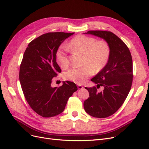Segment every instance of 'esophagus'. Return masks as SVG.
I'll return each instance as SVG.
<instances>
[{
    "mask_svg": "<svg viewBox=\"0 0 149 149\" xmlns=\"http://www.w3.org/2000/svg\"><path fill=\"white\" fill-rule=\"evenodd\" d=\"M83 88H84V87L82 85H81V84H78V88L79 89H82Z\"/></svg>",
    "mask_w": 149,
    "mask_h": 149,
    "instance_id": "esophagus-1",
    "label": "esophagus"
}]
</instances>
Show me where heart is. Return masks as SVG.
Returning a JSON list of instances; mask_svg holds the SVG:
<instances>
[{
  "label": "heart",
  "instance_id": "1",
  "mask_svg": "<svg viewBox=\"0 0 149 149\" xmlns=\"http://www.w3.org/2000/svg\"><path fill=\"white\" fill-rule=\"evenodd\" d=\"M67 48L74 52L83 55L82 64L80 68H73L65 73L66 79L76 83L82 84L94 72H99L107 65L109 59L111 49L105 40H98L93 37L79 35L72 39L67 45ZM57 63L62 68L69 65L66 55V49L61 47L56 53Z\"/></svg>",
  "mask_w": 149,
  "mask_h": 149
}]
</instances>
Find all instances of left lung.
Wrapping results in <instances>:
<instances>
[{
    "mask_svg": "<svg viewBox=\"0 0 149 149\" xmlns=\"http://www.w3.org/2000/svg\"><path fill=\"white\" fill-rule=\"evenodd\" d=\"M84 33L104 40L111 49L107 65L91 79L97 84V88L103 86V91L98 92L96 87L85 88L89 97L84 102V110L89 115L105 118L119 109L131 88L132 56L124 42L111 31L91 30Z\"/></svg>",
    "mask_w": 149,
    "mask_h": 149,
    "instance_id": "left-lung-1",
    "label": "left lung"
}]
</instances>
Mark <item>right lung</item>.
<instances>
[{
  "label": "right lung",
  "mask_w": 149,
  "mask_h": 149,
  "mask_svg": "<svg viewBox=\"0 0 149 149\" xmlns=\"http://www.w3.org/2000/svg\"><path fill=\"white\" fill-rule=\"evenodd\" d=\"M74 33L52 32L32 40L24 54L19 79L25 97L35 112L51 118L64 111L68 100L78 90L74 83L65 81L53 88L52 79L60 73L56 53L60 45Z\"/></svg>",
  "instance_id": "right-lung-1"
}]
</instances>
